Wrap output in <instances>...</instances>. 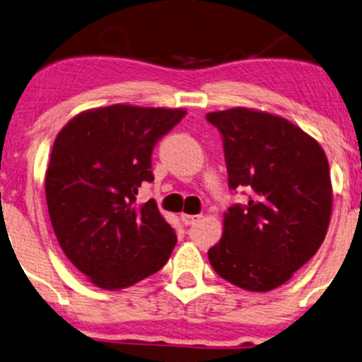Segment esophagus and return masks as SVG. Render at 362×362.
<instances>
[{
	"label": "esophagus",
	"mask_w": 362,
	"mask_h": 362,
	"mask_svg": "<svg viewBox=\"0 0 362 362\" xmlns=\"http://www.w3.org/2000/svg\"><path fill=\"white\" fill-rule=\"evenodd\" d=\"M180 218H182V222H184V226H194V223L199 221L200 218V215H189V214H182L180 215Z\"/></svg>",
	"instance_id": "1"
}]
</instances>
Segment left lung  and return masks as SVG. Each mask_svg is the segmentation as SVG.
<instances>
[{
	"instance_id": "obj_1",
	"label": "left lung",
	"mask_w": 362,
	"mask_h": 362,
	"mask_svg": "<svg viewBox=\"0 0 362 362\" xmlns=\"http://www.w3.org/2000/svg\"><path fill=\"white\" fill-rule=\"evenodd\" d=\"M205 118L222 136L228 189L249 195L228 207L209 262L245 291L276 289L326 237L332 205L326 155L299 127L271 113L232 108Z\"/></svg>"
}]
</instances>
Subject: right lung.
<instances>
[{
  "instance_id": "obj_1",
  "label": "right lung",
  "mask_w": 362,
  "mask_h": 362,
  "mask_svg": "<svg viewBox=\"0 0 362 362\" xmlns=\"http://www.w3.org/2000/svg\"><path fill=\"white\" fill-rule=\"evenodd\" d=\"M185 110L112 105L68 122L53 144L45 180L54 235L71 264L102 289L152 276L177 244L153 200L136 194L153 182L152 152Z\"/></svg>"
}]
</instances>
